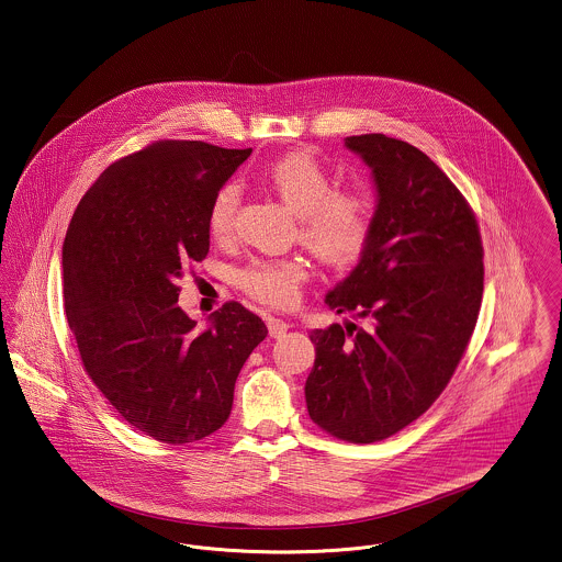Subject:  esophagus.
<instances>
[{
    "instance_id": "esophagus-1",
    "label": "esophagus",
    "mask_w": 562,
    "mask_h": 562,
    "mask_svg": "<svg viewBox=\"0 0 562 562\" xmlns=\"http://www.w3.org/2000/svg\"><path fill=\"white\" fill-rule=\"evenodd\" d=\"M268 328L269 335H271L273 339H280V337L286 335V330L291 328V324L286 321H282V318H269Z\"/></svg>"
}]
</instances>
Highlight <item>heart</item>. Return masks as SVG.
<instances>
[{
	"label": "heart",
	"instance_id": "obj_1",
	"mask_svg": "<svg viewBox=\"0 0 562 562\" xmlns=\"http://www.w3.org/2000/svg\"><path fill=\"white\" fill-rule=\"evenodd\" d=\"M266 183L296 214L299 241L322 263L348 268L367 250L374 223V198L364 188H335L333 170L310 151H294L273 161ZM240 188L225 183L209 206V229L216 240L234 234ZM310 278L301 257L252 259L238 271L241 291L273 307H289Z\"/></svg>",
	"mask_w": 562,
	"mask_h": 562
}]
</instances>
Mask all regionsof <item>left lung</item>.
Listing matches in <instances>:
<instances>
[{"instance_id":"left-lung-1","label":"left lung","mask_w":562,"mask_h":562,"mask_svg":"<svg viewBox=\"0 0 562 562\" xmlns=\"http://www.w3.org/2000/svg\"><path fill=\"white\" fill-rule=\"evenodd\" d=\"M373 168L379 204L360 263L326 294L364 326L312 330V422L371 445L419 419L445 392L476 328L481 227L453 181L417 147L385 134L346 138Z\"/></svg>"}]
</instances>
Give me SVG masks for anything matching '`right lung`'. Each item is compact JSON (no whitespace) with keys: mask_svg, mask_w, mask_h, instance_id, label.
<instances>
[{"mask_svg":"<svg viewBox=\"0 0 562 562\" xmlns=\"http://www.w3.org/2000/svg\"><path fill=\"white\" fill-rule=\"evenodd\" d=\"M252 149L160 138L113 161L63 244V301L81 364L134 429L186 445L221 428L268 326L238 301L195 330L177 278L211 248L214 193Z\"/></svg>","mask_w":562,"mask_h":562,"instance_id":"right-lung-1","label":"right lung"}]
</instances>
